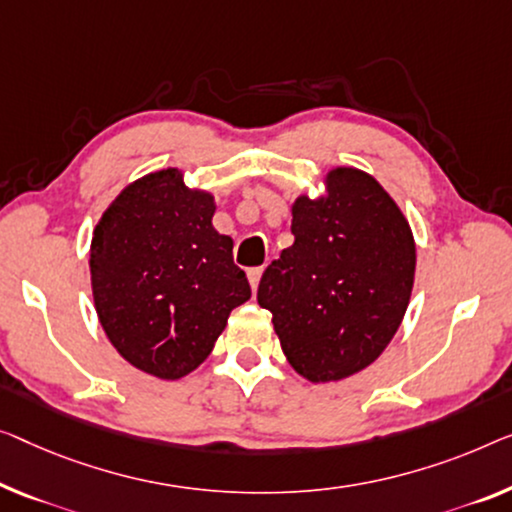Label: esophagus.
Here are the masks:
<instances>
[{"label":"esophagus","instance_id":"34e87169","mask_svg":"<svg viewBox=\"0 0 512 512\" xmlns=\"http://www.w3.org/2000/svg\"><path fill=\"white\" fill-rule=\"evenodd\" d=\"M264 273V266H253V269H248V280H250V287H253V292H257V285H259V278H262Z\"/></svg>","mask_w":512,"mask_h":512}]
</instances>
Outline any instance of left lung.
I'll return each instance as SVG.
<instances>
[{"mask_svg":"<svg viewBox=\"0 0 512 512\" xmlns=\"http://www.w3.org/2000/svg\"><path fill=\"white\" fill-rule=\"evenodd\" d=\"M294 243L266 266L257 301L292 368L338 381L384 352L407 312L414 234L377 179L335 167L326 195L292 207Z\"/></svg>","mask_w":512,"mask_h":512,"instance_id":"1","label":"left lung"}]
</instances>
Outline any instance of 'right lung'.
<instances>
[{
  "mask_svg": "<svg viewBox=\"0 0 512 512\" xmlns=\"http://www.w3.org/2000/svg\"><path fill=\"white\" fill-rule=\"evenodd\" d=\"M213 197L160 170L121 190L91 239V289L114 349L158 379H181L211 354L227 317L250 299L230 236L213 230Z\"/></svg>",
  "mask_w": 512,
  "mask_h": 512,
  "instance_id": "add662e5",
  "label": "right lung"
}]
</instances>
